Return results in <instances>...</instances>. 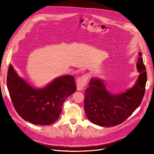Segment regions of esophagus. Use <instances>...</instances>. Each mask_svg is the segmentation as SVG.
<instances>
[{"mask_svg": "<svg viewBox=\"0 0 154 154\" xmlns=\"http://www.w3.org/2000/svg\"><path fill=\"white\" fill-rule=\"evenodd\" d=\"M89 79V75L88 73H85L83 75L79 77L77 79V89L78 91H82L84 87L86 86Z\"/></svg>", "mask_w": 154, "mask_h": 154, "instance_id": "obj_1", "label": "esophagus"}]
</instances>
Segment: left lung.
I'll list each match as a JSON object with an SVG mask.
<instances>
[{"label":"left lung","mask_w":154,"mask_h":154,"mask_svg":"<svg viewBox=\"0 0 154 154\" xmlns=\"http://www.w3.org/2000/svg\"><path fill=\"white\" fill-rule=\"evenodd\" d=\"M138 55L136 66L140 75L134 86L126 92L112 94L101 80L91 79L89 86L85 91L84 110L93 124L103 127L116 126L126 121L140 105L145 92L147 75L142 54L139 53Z\"/></svg>","instance_id":"left-lung-1"}]
</instances>
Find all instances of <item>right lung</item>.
Returning a JSON list of instances; mask_svg holds the SVG:
<instances>
[{
	"mask_svg": "<svg viewBox=\"0 0 154 154\" xmlns=\"http://www.w3.org/2000/svg\"><path fill=\"white\" fill-rule=\"evenodd\" d=\"M75 79L64 75L44 88L35 89L18 76L12 65L8 68L7 86L19 116L37 125H50L57 121L65 100L76 91Z\"/></svg>",
	"mask_w": 154,
	"mask_h": 154,
	"instance_id": "1",
	"label": "right lung"
}]
</instances>
